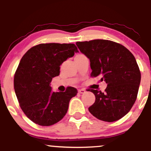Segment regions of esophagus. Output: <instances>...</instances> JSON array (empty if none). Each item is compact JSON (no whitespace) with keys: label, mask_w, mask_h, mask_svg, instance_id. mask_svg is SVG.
<instances>
[{"label":"esophagus","mask_w":151,"mask_h":151,"mask_svg":"<svg viewBox=\"0 0 151 151\" xmlns=\"http://www.w3.org/2000/svg\"><path fill=\"white\" fill-rule=\"evenodd\" d=\"M78 92H79V93H84L86 92V91L84 89H81L78 90Z\"/></svg>","instance_id":"1"}]
</instances>
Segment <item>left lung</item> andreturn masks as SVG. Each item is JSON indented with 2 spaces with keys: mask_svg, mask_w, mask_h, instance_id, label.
I'll use <instances>...</instances> for the list:
<instances>
[{
  "mask_svg": "<svg viewBox=\"0 0 151 151\" xmlns=\"http://www.w3.org/2000/svg\"><path fill=\"white\" fill-rule=\"evenodd\" d=\"M89 59L91 77L99 76L107 87L104 92L89 89L96 100L89 112L99 120L113 122L126 115L137 98L141 72L133 54L113 41L93 40L76 43Z\"/></svg>",
  "mask_w": 151,
  "mask_h": 151,
  "instance_id": "8db88e82",
  "label": "left lung"
}]
</instances>
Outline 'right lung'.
I'll return each mask as SVG.
<instances>
[{
    "label": "right lung",
    "mask_w": 151,
    "mask_h": 151,
    "mask_svg": "<svg viewBox=\"0 0 151 151\" xmlns=\"http://www.w3.org/2000/svg\"><path fill=\"white\" fill-rule=\"evenodd\" d=\"M74 44L46 43L32 47L23 55L14 76V89L20 108L38 125L56 124L67 114L75 88L55 92L52 78L60 75V65L78 52Z\"/></svg>",
    "instance_id": "add662e5"
}]
</instances>
